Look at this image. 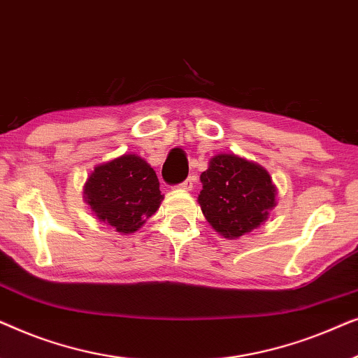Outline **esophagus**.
<instances>
[{
	"label": "esophagus",
	"instance_id": "34e87169",
	"mask_svg": "<svg viewBox=\"0 0 358 358\" xmlns=\"http://www.w3.org/2000/svg\"><path fill=\"white\" fill-rule=\"evenodd\" d=\"M194 182H195V176H189V178L185 179L184 182L179 185V187H180V189H185V190H190V189H192Z\"/></svg>",
	"mask_w": 358,
	"mask_h": 358
}]
</instances>
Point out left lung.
Instances as JSON below:
<instances>
[{
  "instance_id": "8db88e82",
  "label": "left lung",
  "mask_w": 358,
  "mask_h": 358,
  "mask_svg": "<svg viewBox=\"0 0 358 358\" xmlns=\"http://www.w3.org/2000/svg\"><path fill=\"white\" fill-rule=\"evenodd\" d=\"M199 203L207 222L224 238H239L266 222L275 187L261 166L234 155H218L200 176Z\"/></svg>"
}]
</instances>
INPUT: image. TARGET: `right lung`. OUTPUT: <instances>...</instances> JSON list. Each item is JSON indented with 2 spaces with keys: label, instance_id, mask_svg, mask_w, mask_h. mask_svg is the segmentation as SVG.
Wrapping results in <instances>:
<instances>
[{
  "label": "right lung",
  "instance_id": "1",
  "mask_svg": "<svg viewBox=\"0 0 358 358\" xmlns=\"http://www.w3.org/2000/svg\"><path fill=\"white\" fill-rule=\"evenodd\" d=\"M86 202L101 222L120 233H134L159 208L156 173L135 155L97 166L85 185Z\"/></svg>",
  "mask_w": 358,
  "mask_h": 358
}]
</instances>
